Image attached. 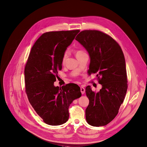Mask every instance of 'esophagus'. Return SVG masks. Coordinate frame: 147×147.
<instances>
[{
  "instance_id": "1",
  "label": "esophagus",
  "mask_w": 147,
  "mask_h": 147,
  "mask_svg": "<svg viewBox=\"0 0 147 147\" xmlns=\"http://www.w3.org/2000/svg\"><path fill=\"white\" fill-rule=\"evenodd\" d=\"M80 90H81V93H82V94H84L85 93V88H84V87H81Z\"/></svg>"
}]
</instances>
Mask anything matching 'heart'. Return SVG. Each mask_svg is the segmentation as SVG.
I'll return each mask as SVG.
<instances>
[{"label":"heart","instance_id":"b5f03b06","mask_svg":"<svg viewBox=\"0 0 147 147\" xmlns=\"http://www.w3.org/2000/svg\"><path fill=\"white\" fill-rule=\"evenodd\" d=\"M84 53H85V52H84V51H82V50H77L76 51V56L77 57V56H80L81 55H82ZM68 55H69L68 50H66L65 52H64L63 57H62V63H64L65 62V60H66V59H67V57L68 56Z\"/></svg>","mask_w":147,"mask_h":147}]
</instances>
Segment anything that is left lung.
<instances>
[{"mask_svg":"<svg viewBox=\"0 0 147 147\" xmlns=\"http://www.w3.org/2000/svg\"><path fill=\"white\" fill-rule=\"evenodd\" d=\"M75 40L87 50L90 57L88 73L97 74L102 85L99 92L85 88L89 105L85 110L87 123L105 126L117 116L127 89L126 63L122 50L110 36L97 30H84Z\"/></svg>","mask_w":147,"mask_h":147,"instance_id":"obj_1","label":"left lung"}]
</instances>
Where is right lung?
<instances>
[{"instance_id":"obj_1","label":"right lung","mask_w":147,"mask_h":147,"mask_svg":"<svg viewBox=\"0 0 147 147\" xmlns=\"http://www.w3.org/2000/svg\"><path fill=\"white\" fill-rule=\"evenodd\" d=\"M79 30L42 34L34 43L25 65V92L31 105L47 125L65 123L69 116V107L81 96L80 88L68 84L55 87L58 71L62 70V57Z\"/></svg>"}]
</instances>
